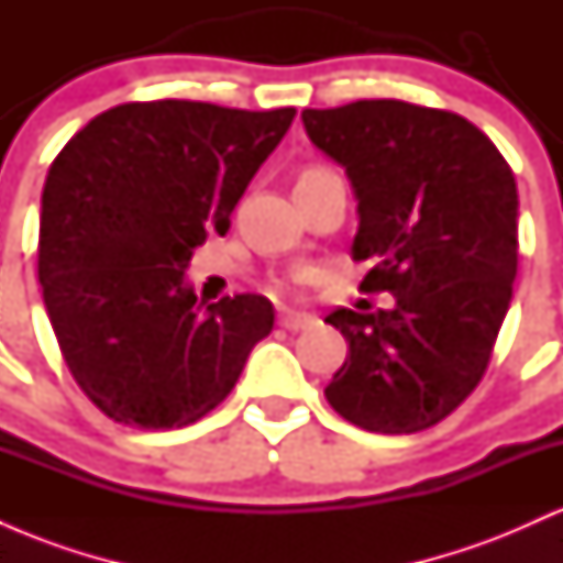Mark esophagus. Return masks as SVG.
<instances>
[{
    "instance_id": "obj_1",
    "label": "esophagus",
    "mask_w": 563,
    "mask_h": 563,
    "mask_svg": "<svg viewBox=\"0 0 563 563\" xmlns=\"http://www.w3.org/2000/svg\"><path fill=\"white\" fill-rule=\"evenodd\" d=\"M309 325H312V318H307V314H294V312L280 314V328H286V331H303V328Z\"/></svg>"
}]
</instances>
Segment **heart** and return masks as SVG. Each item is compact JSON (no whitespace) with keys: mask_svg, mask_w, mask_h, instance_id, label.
Listing matches in <instances>:
<instances>
[{"mask_svg":"<svg viewBox=\"0 0 563 563\" xmlns=\"http://www.w3.org/2000/svg\"><path fill=\"white\" fill-rule=\"evenodd\" d=\"M307 172H318V169H307ZM307 172H303V174H307Z\"/></svg>","mask_w":563,"mask_h":563,"instance_id":"obj_1","label":"heart"}]
</instances>
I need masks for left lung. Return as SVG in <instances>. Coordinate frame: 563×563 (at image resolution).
<instances>
[{"label": "left lung", "instance_id": "8db88e82", "mask_svg": "<svg viewBox=\"0 0 563 563\" xmlns=\"http://www.w3.org/2000/svg\"><path fill=\"white\" fill-rule=\"evenodd\" d=\"M314 147L346 169L357 198L360 288L394 309H333L344 365L325 386L341 418L416 434L448 418L487 371L519 264V192L493 140L463 115L402 100L307 108Z\"/></svg>", "mask_w": 563, "mask_h": 563}]
</instances>
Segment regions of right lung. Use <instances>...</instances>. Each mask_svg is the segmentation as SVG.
Wrapping results in <instances>:
<instances>
[{
  "instance_id": "add662e5",
  "label": "right lung",
  "mask_w": 563,
  "mask_h": 563,
  "mask_svg": "<svg viewBox=\"0 0 563 563\" xmlns=\"http://www.w3.org/2000/svg\"><path fill=\"white\" fill-rule=\"evenodd\" d=\"M296 108L126 102L57 153L42 192L38 283L70 376L113 421L183 429L232 391L275 322L264 296L203 303L192 251L230 230Z\"/></svg>"
}]
</instances>
